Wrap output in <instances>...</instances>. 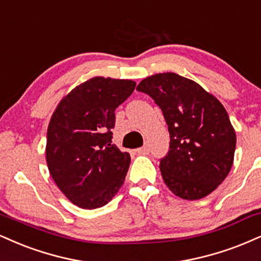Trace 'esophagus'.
Here are the masks:
<instances>
[{"label":"esophagus","mask_w":261,"mask_h":261,"mask_svg":"<svg viewBox=\"0 0 261 261\" xmlns=\"http://www.w3.org/2000/svg\"><path fill=\"white\" fill-rule=\"evenodd\" d=\"M137 153H139V154H148V153H149V148H148V146L141 147V148L137 149Z\"/></svg>","instance_id":"34e87169"}]
</instances>
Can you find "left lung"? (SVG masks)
I'll list each match as a JSON object with an SVG mask.
<instances>
[{
    "label": "left lung",
    "instance_id": "1",
    "mask_svg": "<svg viewBox=\"0 0 261 261\" xmlns=\"http://www.w3.org/2000/svg\"><path fill=\"white\" fill-rule=\"evenodd\" d=\"M136 90L154 99L168 124L170 147L159 164L166 186L182 199L208 196L233 164L236 133L224 106L175 73L146 77Z\"/></svg>",
    "mask_w": 261,
    "mask_h": 261
}]
</instances>
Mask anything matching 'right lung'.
<instances>
[{"mask_svg":"<svg viewBox=\"0 0 261 261\" xmlns=\"http://www.w3.org/2000/svg\"><path fill=\"white\" fill-rule=\"evenodd\" d=\"M133 80L97 76L71 90L47 128L46 161L64 196L83 209L111 202L122 186L130 154L112 143L115 109L134 92Z\"/></svg>","mask_w":261,"mask_h":261,"instance_id":"add662e5","label":"right lung"}]
</instances>
